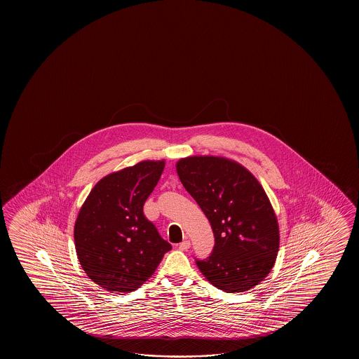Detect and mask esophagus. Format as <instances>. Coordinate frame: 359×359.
Instances as JSON below:
<instances>
[{
	"label": "esophagus",
	"mask_w": 359,
	"mask_h": 359,
	"mask_svg": "<svg viewBox=\"0 0 359 359\" xmlns=\"http://www.w3.org/2000/svg\"><path fill=\"white\" fill-rule=\"evenodd\" d=\"M189 248H190V241H187V240L178 245V249H180V250H187Z\"/></svg>",
	"instance_id": "obj_1"
}]
</instances>
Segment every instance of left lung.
Instances as JSON below:
<instances>
[{"mask_svg": "<svg viewBox=\"0 0 359 359\" xmlns=\"http://www.w3.org/2000/svg\"><path fill=\"white\" fill-rule=\"evenodd\" d=\"M176 169L215 237L212 255L196 260L200 272L219 290H250L271 272L280 248L278 222L266 191L250 170L224 156H187Z\"/></svg>", "mask_w": 359, "mask_h": 359, "instance_id": "left-lung-1", "label": "left lung"}]
</instances>
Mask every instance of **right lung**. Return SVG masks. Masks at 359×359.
<instances>
[{"label": "right lung", "mask_w": 359, "mask_h": 359, "mask_svg": "<svg viewBox=\"0 0 359 359\" xmlns=\"http://www.w3.org/2000/svg\"><path fill=\"white\" fill-rule=\"evenodd\" d=\"M165 161H142L95 184L74 224L78 260L86 275L107 291L136 290L154 275L172 245L144 215Z\"/></svg>", "instance_id": "right-lung-1"}]
</instances>
